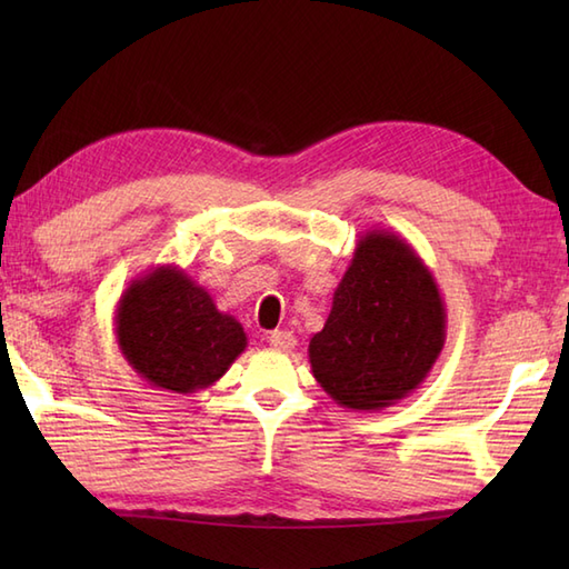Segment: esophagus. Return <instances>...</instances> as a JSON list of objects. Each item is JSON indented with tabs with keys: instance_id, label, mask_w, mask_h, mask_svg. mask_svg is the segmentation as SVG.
<instances>
[{
	"instance_id": "1",
	"label": "esophagus",
	"mask_w": 569,
	"mask_h": 569,
	"mask_svg": "<svg viewBox=\"0 0 569 569\" xmlns=\"http://www.w3.org/2000/svg\"><path fill=\"white\" fill-rule=\"evenodd\" d=\"M269 342H271L273 349H278V352H288V349H293L296 337H293V332H288V330H276V332L269 335Z\"/></svg>"
}]
</instances>
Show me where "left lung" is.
I'll list each match as a JSON object with an SVG mask.
<instances>
[{
    "label": "left lung",
    "mask_w": 569,
    "mask_h": 569,
    "mask_svg": "<svg viewBox=\"0 0 569 569\" xmlns=\"http://www.w3.org/2000/svg\"><path fill=\"white\" fill-rule=\"evenodd\" d=\"M445 335V300L426 261L396 232L369 229L308 345L312 377L335 403L373 413L426 381Z\"/></svg>",
    "instance_id": "left-lung-1"
}]
</instances>
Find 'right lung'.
<instances>
[{
    "mask_svg": "<svg viewBox=\"0 0 569 569\" xmlns=\"http://www.w3.org/2000/svg\"><path fill=\"white\" fill-rule=\"evenodd\" d=\"M119 352L153 389L196 393L220 381L247 349V332L173 263L127 286L114 310Z\"/></svg>",
    "mask_w": 569,
    "mask_h": 569,
    "instance_id": "obj_1",
    "label": "right lung"
}]
</instances>
